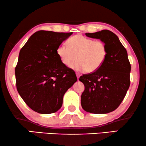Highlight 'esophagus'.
Returning <instances> with one entry per match:
<instances>
[{"label": "esophagus", "instance_id": "34e87169", "mask_svg": "<svg viewBox=\"0 0 146 146\" xmlns=\"http://www.w3.org/2000/svg\"><path fill=\"white\" fill-rule=\"evenodd\" d=\"M76 76H77L78 80H79L80 76V74H78V73H76Z\"/></svg>", "mask_w": 146, "mask_h": 146}]
</instances>
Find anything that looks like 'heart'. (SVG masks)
Returning <instances> with one entry per match:
<instances>
[{
    "mask_svg": "<svg viewBox=\"0 0 146 146\" xmlns=\"http://www.w3.org/2000/svg\"><path fill=\"white\" fill-rule=\"evenodd\" d=\"M67 46L60 45L57 54L62 63L77 71L94 72L102 66L106 58L108 50L100 40H94L81 35H75L66 41Z\"/></svg>",
    "mask_w": 146,
    "mask_h": 146,
    "instance_id": "obj_1",
    "label": "heart"
}]
</instances>
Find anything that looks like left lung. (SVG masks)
Masks as SVG:
<instances>
[{
    "label": "left lung",
    "instance_id": "obj_1",
    "mask_svg": "<svg viewBox=\"0 0 146 146\" xmlns=\"http://www.w3.org/2000/svg\"><path fill=\"white\" fill-rule=\"evenodd\" d=\"M86 35L103 41L108 54L98 70L80 77L85 87L81 96L82 107L90 113L111 112L120 105L130 85L131 65L127 51L118 37L108 30Z\"/></svg>",
    "mask_w": 146,
    "mask_h": 146
}]
</instances>
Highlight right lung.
Wrapping results in <instances>:
<instances>
[{
  "label": "right lung",
  "instance_id": "1",
  "mask_svg": "<svg viewBox=\"0 0 146 146\" xmlns=\"http://www.w3.org/2000/svg\"><path fill=\"white\" fill-rule=\"evenodd\" d=\"M72 34L37 31L20 51L15 68L18 92L38 113L58 110L66 92L77 81L74 71L63 64L57 54L58 47Z\"/></svg>",
  "mask_w": 146,
  "mask_h": 146
}]
</instances>
